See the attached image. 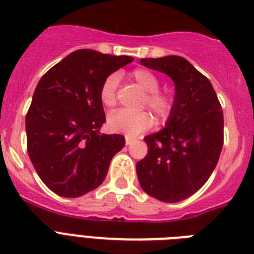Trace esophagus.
Here are the masks:
<instances>
[{
    "label": "esophagus",
    "instance_id": "esophagus-1",
    "mask_svg": "<svg viewBox=\"0 0 254 254\" xmlns=\"http://www.w3.org/2000/svg\"><path fill=\"white\" fill-rule=\"evenodd\" d=\"M134 141H135V138L129 137V135H127V137H125V143H127V145H130V143H133Z\"/></svg>",
    "mask_w": 254,
    "mask_h": 254
}]
</instances>
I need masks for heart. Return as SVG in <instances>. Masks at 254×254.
<instances>
[{"instance_id":"obj_1","label":"heart","mask_w":254,"mask_h":254,"mask_svg":"<svg viewBox=\"0 0 254 254\" xmlns=\"http://www.w3.org/2000/svg\"><path fill=\"white\" fill-rule=\"evenodd\" d=\"M130 78L145 91L142 107H147L159 121L170 120L175 111V96L168 91L159 90V78L147 69H135L130 73ZM117 86L119 78L116 74H111L103 80L99 98L107 108H112L117 103ZM154 119L151 113L141 111L131 113L127 111H117L108 117V127L115 133L138 135L142 131L152 127Z\"/></svg>"}]
</instances>
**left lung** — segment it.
Segmentation results:
<instances>
[{
    "label": "left lung",
    "instance_id": "8db88e82",
    "mask_svg": "<svg viewBox=\"0 0 254 254\" xmlns=\"http://www.w3.org/2000/svg\"><path fill=\"white\" fill-rule=\"evenodd\" d=\"M175 82V111L166 127L146 135L147 155L137 163L143 190L163 202L198 191L213 174L223 147V111L210 80L180 56L142 59Z\"/></svg>",
    "mask_w": 254,
    "mask_h": 254
}]
</instances>
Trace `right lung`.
Returning <instances> with one entry per match:
<instances>
[{
    "label": "right lung",
    "mask_w": 254,
    "mask_h": 254,
    "mask_svg": "<svg viewBox=\"0 0 254 254\" xmlns=\"http://www.w3.org/2000/svg\"><path fill=\"white\" fill-rule=\"evenodd\" d=\"M92 49L70 53L39 80L26 115L27 152L39 177L56 194L75 198L106 179L121 134H100L106 113L103 80L133 61Z\"/></svg>",
    "instance_id": "obj_1"
}]
</instances>
